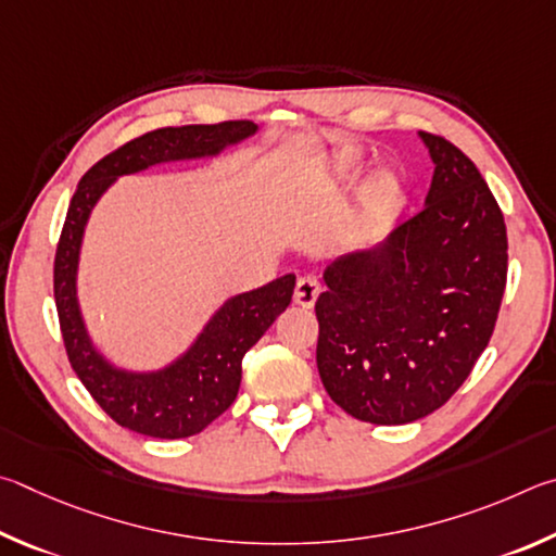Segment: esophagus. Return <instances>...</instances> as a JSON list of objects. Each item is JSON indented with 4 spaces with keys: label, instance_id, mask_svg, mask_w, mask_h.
<instances>
[{
    "label": "esophagus",
    "instance_id": "esophagus-1",
    "mask_svg": "<svg viewBox=\"0 0 556 556\" xmlns=\"http://www.w3.org/2000/svg\"><path fill=\"white\" fill-rule=\"evenodd\" d=\"M319 293H323V286H319V280L315 276H303L298 280L295 286V305L300 307H313L317 303Z\"/></svg>",
    "mask_w": 556,
    "mask_h": 556
}]
</instances>
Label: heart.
<instances>
[{
    "label": "heart",
    "mask_w": 556,
    "mask_h": 556,
    "mask_svg": "<svg viewBox=\"0 0 556 556\" xmlns=\"http://www.w3.org/2000/svg\"><path fill=\"white\" fill-rule=\"evenodd\" d=\"M356 159L352 155H339L334 161V173L339 178H349L356 170ZM397 198V180L391 173L376 175L374 180H368L362 190H358V214L364 222H376L393 207Z\"/></svg>",
    "instance_id": "heart-1"
}]
</instances>
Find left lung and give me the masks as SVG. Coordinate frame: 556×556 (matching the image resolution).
I'll use <instances>...</instances> for the list:
<instances>
[{
  "instance_id": "obj_1",
  "label": "left lung",
  "mask_w": 556,
  "mask_h": 556,
  "mask_svg": "<svg viewBox=\"0 0 556 556\" xmlns=\"http://www.w3.org/2000/svg\"><path fill=\"white\" fill-rule=\"evenodd\" d=\"M425 207L371 249L325 268L317 368L356 420L407 425L459 391L489 346L508 278L503 212L469 155L420 131Z\"/></svg>"
}]
</instances>
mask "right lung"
<instances>
[{
  "label": "right lung",
  "instance_id": "right-lung-1",
  "mask_svg": "<svg viewBox=\"0 0 556 556\" xmlns=\"http://www.w3.org/2000/svg\"><path fill=\"white\" fill-rule=\"evenodd\" d=\"M258 131L253 122L165 126L104 155L77 182L55 249L53 295L67 358L97 405L116 425L159 440H182L202 432L239 393L241 358L290 305L295 276L233 295L204 325L192 346L159 371H126L97 352L77 303V263L85 224L97 200L119 175L159 163L212 159L227 146Z\"/></svg>",
  "mask_w": 556,
  "mask_h": 556
}]
</instances>
